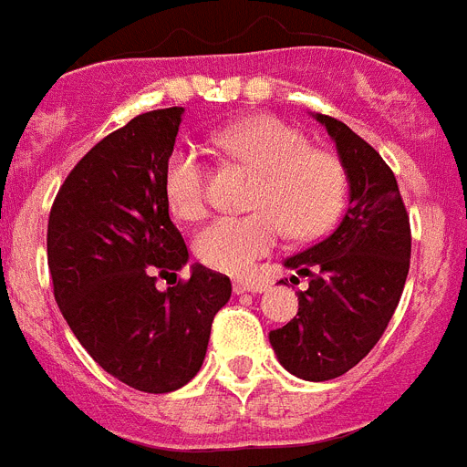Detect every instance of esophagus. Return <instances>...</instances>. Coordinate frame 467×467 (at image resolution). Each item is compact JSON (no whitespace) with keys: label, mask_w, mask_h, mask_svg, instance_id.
Instances as JSON below:
<instances>
[{"label":"esophagus","mask_w":467,"mask_h":467,"mask_svg":"<svg viewBox=\"0 0 467 467\" xmlns=\"http://www.w3.org/2000/svg\"><path fill=\"white\" fill-rule=\"evenodd\" d=\"M262 290H266V283H264V280H254V278L234 280V292H236V295H243V292H262Z\"/></svg>","instance_id":"esophagus-1"}]
</instances>
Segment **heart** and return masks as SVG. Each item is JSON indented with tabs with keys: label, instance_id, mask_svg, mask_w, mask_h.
<instances>
[{
	"label": "heart",
	"instance_id": "obj_1",
	"mask_svg": "<svg viewBox=\"0 0 467 467\" xmlns=\"http://www.w3.org/2000/svg\"><path fill=\"white\" fill-rule=\"evenodd\" d=\"M222 150L257 172L245 217H217L198 231L193 253L205 266L243 274L254 259L278 245L283 231L295 241H313L337 222L346 201V171L325 150L278 119L257 117L234 123L217 138ZM168 205L180 220L205 213V168L192 147L171 154L163 175Z\"/></svg>",
	"mask_w": 467,
	"mask_h": 467
}]
</instances>
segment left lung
Segmentation results:
<instances>
[{
	"mask_svg": "<svg viewBox=\"0 0 467 467\" xmlns=\"http://www.w3.org/2000/svg\"><path fill=\"white\" fill-rule=\"evenodd\" d=\"M316 119L348 175V210L329 236L285 259L306 275L308 290L296 295V317L269 339L287 372L329 381L353 369L386 332L410 274L411 229L398 180L379 151L346 123Z\"/></svg>",
	"mask_w": 467,
	"mask_h": 467,
	"instance_id": "8db88e82",
	"label": "left lung"
}]
</instances>
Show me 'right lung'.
<instances>
[{"label": "right lung", "mask_w": 467, "mask_h": 467, "mask_svg": "<svg viewBox=\"0 0 467 467\" xmlns=\"http://www.w3.org/2000/svg\"><path fill=\"white\" fill-rule=\"evenodd\" d=\"M184 107L109 133L72 168L48 214V271L60 313L98 365L142 393H171L203 365L231 280L189 259L163 189ZM166 277L171 287L159 291Z\"/></svg>", "instance_id": "obj_1"}]
</instances>
